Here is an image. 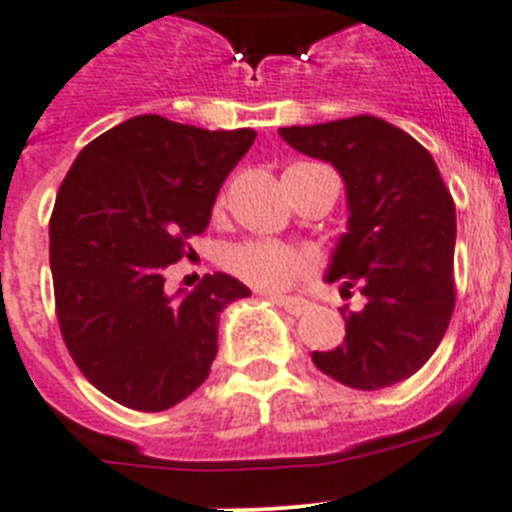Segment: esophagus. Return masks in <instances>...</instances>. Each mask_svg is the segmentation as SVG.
Returning a JSON list of instances; mask_svg holds the SVG:
<instances>
[{"mask_svg": "<svg viewBox=\"0 0 512 512\" xmlns=\"http://www.w3.org/2000/svg\"><path fill=\"white\" fill-rule=\"evenodd\" d=\"M265 296H270L275 303H278V306H283L288 313H296V316H298V313H303V311H306V308H308L306 298L280 296V293H265Z\"/></svg>", "mask_w": 512, "mask_h": 512, "instance_id": "34e87169", "label": "esophagus"}]
</instances>
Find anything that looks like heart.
Returning <instances> with one entry per match:
<instances>
[{"instance_id":"1","label":"heart","mask_w":512,"mask_h":512,"mask_svg":"<svg viewBox=\"0 0 512 512\" xmlns=\"http://www.w3.org/2000/svg\"><path fill=\"white\" fill-rule=\"evenodd\" d=\"M222 265L229 275L262 293H280L308 278L313 270V257L296 247L252 239L224 250Z\"/></svg>"}]
</instances>
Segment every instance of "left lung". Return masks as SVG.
I'll return each mask as SVG.
<instances>
[{
    "label": "left lung",
    "mask_w": 512,
    "mask_h": 512,
    "mask_svg": "<svg viewBox=\"0 0 512 512\" xmlns=\"http://www.w3.org/2000/svg\"><path fill=\"white\" fill-rule=\"evenodd\" d=\"M298 153L326 160L347 183L349 232L329 283L357 288L359 311L342 308V347L313 352V365L357 390H380L421 370L449 329L457 214L434 158L421 142L377 117L283 127Z\"/></svg>",
    "instance_id": "8db88e82"
}]
</instances>
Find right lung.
I'll use <instances>...</instances> for the list:
<instances>
[{
  "label": "right lung",
  "mask_w": 512,
  "mask_h": 512,
  "mask_svg": "<svg viewBox=\"0 0 512 512\" xmlns=\"http://www.w3.org/2000/svg\"><path fill=\"white\" fill-rule=\"evenodd\" d=\"M257 132H211L140 114L73 160L50 216L55 316L73 362L124 408H173L209 377L219 313L250 288L204 275L188 296L165 270L204 234L216 193Z\"/></svg>",
  "instance_id": "obj_1"
}]
</instances>
